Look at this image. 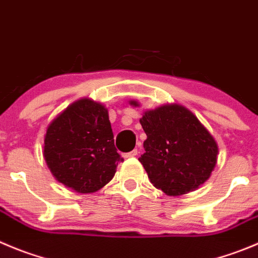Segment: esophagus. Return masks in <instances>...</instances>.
<instances>
[{"label": "esophagus", "mask_w": 258, "mask_h": 258, "mask_svg": "<svg viewBox=\"0 0 258 258\" xmlns=\"http://www.w3.org/2000/svg\"><path fill=\"white\" fill-rule=\"evenodd\" d=\"M138 149H133V151L132 152H127V153H122V157H124V158H131V157H136V156H138Z\"/></svg>", "instance_id": "34e87169"}]
</instances>
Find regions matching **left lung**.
I'll use <instances>...</instances> for the list:
<instances>
[{"instance_id": "obj_1", "label": "left lung", "mask_w": 258, "mask_h": 258, "mask_svg": "<svg viewBox=\"0 0 258 258\" xmlns=\"http://www.w3.org/2000/svg\"><path fill=\"white\" fill-rule=\"evenodd\" d=\"M139 106L137 101H131ZM141 124L147 139L139 157L154 187L168 196L196 190L212 175L218 144L207 127L182 105L144 111Z\"/></svg>"}]
</instances>
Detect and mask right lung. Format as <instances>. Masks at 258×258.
Listing matches in <instances>:
<instances>
[{
	"label": "right lung",
	"mask_w": 258,
	"mask_h": 258,
	"mask_svg": "<svg viewBox=\"0 0 258 258\" xmlns=\"http://www.w3.org/2000/svg\"><path fill=\"white\" fill-rule=\"evenodd\" d=\"M43 154L55 180L80 194L104 187L122 161L107 109L91 99L75 101L49 124Z\"/></svg>",
	"instance_id": "add662e5"
}]
</instances>
